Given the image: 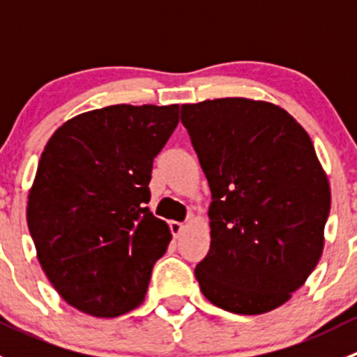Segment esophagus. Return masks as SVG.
<instances>
[{"label":"esophagus","instance_id":"34e87169","mask_svg":"<svg viewBox=\"0 0 357 357\" xmlns=\"http://www.w3.org/2000/svg\"><path fill=\"white\" fill-rule=\"evenodd\" d=\"M169 229H171L172 236H174V238H178V236H179V233L183 231V222H178V221H171V222H169Z\"/></svg>","mask_w":357,"mask_h":357}]
</instances>
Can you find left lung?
I'll return each mask as SVG.
<instances>
[{"label": "left lung", "mask_w": 357, "mask_h": 357, "mask_svg": "<svg viewBox=\"0 0 357 357\" xmlns=\"http://www.w3.org/2000/svg\"><path fill=\"white\" fill-rule=\"evenodd\" d=\"M181 122L212 197L202 294L235 314L280 307L323 252L330 186L311 138L289 112L247 98L181 105Z\"/></svg>", "instance_id": "8db88e82"}]
</instances>
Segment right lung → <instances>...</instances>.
I'll return each instance as SVG.
<instances>
[{
  "mask_svg": "<svg viewBox=\"0 0 357 357\" xmlns=\"http://www.w3.org/2000/svg\"><path fill=\"white\" fill-rule=\"evenodd\" d=\"M179 105H112L66 122L46 143L29 193L39 264L72 307L115 318L138 307L172 235L146 207L153 158Z\"/></svg>",
  "mask_w": 357,
  "mask_h": 357,
  "instance_id": "obj_1",
  "label": "right lung"
}]
</instances>
